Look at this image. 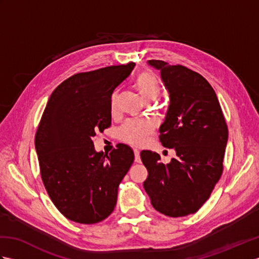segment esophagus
Here are the masks:
<instances>
[{
	"instance_id": "34e87169",
	"label": "esophagus",
	"mask_w": 259,
	"mask_h": 259,
	"mask_svg": "<svg viewBox=\"0 0 259 259\" xmlns=\"http://www.w3.org/2000/svg\"><path fill=\"white\" fill-rule=\"evenodd\" d=\"M135 161L137 163H140L141 162V159H140V153L138 150H135Z\"/></svg>"
}]
</instances>
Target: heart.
Listing matches in <instances>:
<instances>
[{"label":"heart","instance_id":"b5f03b06","mask_svg":"<svg viewBox=\"0 0 259 259\" xmlns=\"http://www.w3.org/2000/svg\"><path fill=\"white\" fill-rule=\"evenodd\" d=\"M136 87L141 95L142 99L146 102H152L157 100L161 93V87L159 83L156 75L144 71L140 72L136 78ZM119 93L114 92L110 100V110L111 112H115L118 107ZM152 125L147 121H126V122L119 129V138L121 141L125 142L134 147L144 146L149 136L152 134Z\"/></svg>","mask_w":259,"mask_h":259}]
</instances>
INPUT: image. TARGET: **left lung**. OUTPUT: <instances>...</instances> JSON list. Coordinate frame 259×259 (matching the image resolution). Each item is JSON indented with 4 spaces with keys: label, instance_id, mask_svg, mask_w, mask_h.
<instances>
[{
    "label": "left lung",
    "instance_id": "left-lung-1",
    "mask_svg": "<svg viewBox=\"0 0 259 259\" xmlns=\"http://www.w3.org/2000/svg\"><path fill=\"white\" fill-rule=\"evenodd\" d=\"M149 64L160 70L169 91L159 140L176 150V158L164 164L158 153L141 151L148 170L144 188L157 211L188 216L199 210L222 177L227 123L216 93L201 74L161 60H150Z\"/></svg>",
    "mask_w": 259,
    "mask_h": 259
}]
</instances>
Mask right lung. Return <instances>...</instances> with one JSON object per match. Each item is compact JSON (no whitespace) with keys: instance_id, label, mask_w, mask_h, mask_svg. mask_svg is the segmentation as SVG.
I'll return each mask as SVG.
<instances>
[{"instance_id":"add662e5","label":"right lung","mask_w":259,"mask_h":259,"mask_svg":"<svg viewBox=\"0 0 259 259\" xmlns=\"http://www.w3.org/2000/svg\"><path fill=\"white\" fill-rule=\"evenodd\" d=\"M134 62L80 72L59 84L35 134L41 178L65 218L91 225L113 211L118 187L135 160L120 144L109 155L96 152L93 137L111 125L110 100Z\"/></svg>"}]
</instances>
